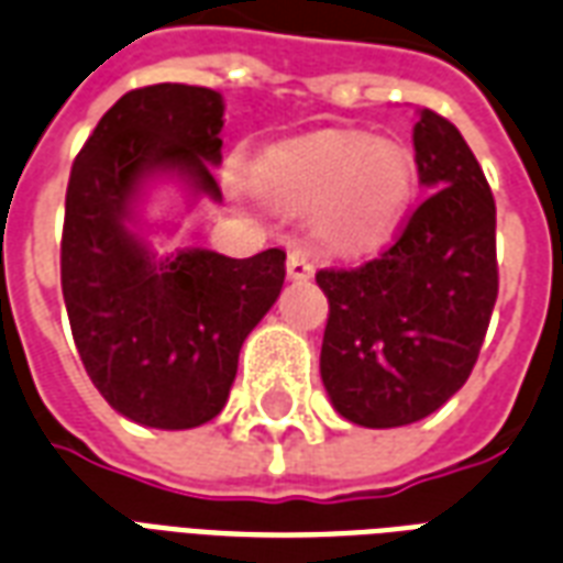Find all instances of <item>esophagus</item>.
I'll list each match as a JSON object with an SVG mask.
<instances>
[{
    "mask_svg": "<svg viewBox=\"0 0 563 563\" xmlns=\"http://www.w3.org/2000/svg\"><path fill=\"white\" fill-rule=\"evenodd\" d=\"M286 274H289L291 280H307V277H312V263L307 260V253L303 251H289V256H286Z\"/></svg>",
    "mask_w": 563,
    "mask_h": 563,
    "instance_id": "34e87169",
    "label": "esophagus"
}]
</instances>
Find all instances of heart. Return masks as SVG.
Instances as JSON below:
<instances>
[{"mask_svg": "<svg viewBox=\"0 0 563 563\" xmlns=\"http://www.w3.org/2000/svg\"><path fill=\"white\" fill-rule=\"evenodd\" d=\"M260 183L291 209H314L321 239L339 251L380 242L405 218L413 197V162L396 144L368 135H324L274 153Z\"/></svg>", "mask_w": 563, "mask_h": 563, "instance_id": "heart-1", "label": "heart"}]
</instances>
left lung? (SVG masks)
Wrapping results in <instances>:
<instances>
[{"mask_svg": "<svg viewBox=\"0 0 563 563\" xmlns=\"http://www.w3.org/2000/svg\"><path fill=\"white\" fill-rule=\"evenodd\" d=\"M428 195L398 239L354 268H321L330 312L321 380L349 422L398 428L466 384L499 295L496 200L454 123L431 109L413 126Z\"/></svg>", "mask_w": 563, "mask_h": 563, "instance_id": "1", "label": "left lung"}]
</instances>
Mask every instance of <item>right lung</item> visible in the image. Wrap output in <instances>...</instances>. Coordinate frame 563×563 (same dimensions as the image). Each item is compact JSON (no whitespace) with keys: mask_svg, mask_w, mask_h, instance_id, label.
Instances as JSON below:
<instances>
[{"mask_svg":"<svg viewBox=\"0 0 563 563\" xmlns=\"http://www.w3.org/2000/svg\"><path fill=\"white\" fill-rule=\"evenodd\" d=\"M221 118L212 88H135L102 114L67 183L62 291L73 342L100 396L147 428L183 431L224 410L242 342L286 277L280 247L251 260L191 247L158 263L129 230L153 174L221 200Z\"/></svg>","mask_w":563,"mask_h":563,"instance_id":"obj_1","label":"right lung"}]
</instances>
